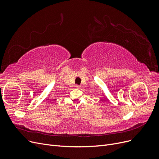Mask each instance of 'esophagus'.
Here are the masks:
<instances>
[{
    "label": "esophagus",
    "instance_id": "esophagus-1",
    "mask_svg": "<svg viewBox=\"0 0 159 159\" xmlns=\"http://www.w3.org/2000/svg\"><path fill=\"white\" fill-rule=\"evenodd\" d=\"M75 88H78V89H80V86L78 85H75Z\"/></svg>",
    "mask_w": 159,
    "mask_h": 159
}]
</instances>
